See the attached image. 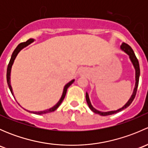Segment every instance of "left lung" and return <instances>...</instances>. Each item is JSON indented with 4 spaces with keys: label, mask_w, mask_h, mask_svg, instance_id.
<instances>
[{
    "label": "left lung",
    "mask_w": 148,
    "mask_h": 148,
    "mask_svg": "<svg viewBox=\"0 0 148 148\" xmlns=\"http://www.w3.org/2000/svg\"><path fill=\"white\" fill-rule=\"evenodd\" d=\"M120 49L123 51L125 53H126L129 56L131 62H132V65H133L134 68L135 69V88H134L133 92H132V96L130 97L129 100L127 101V102L122 107V108L118 109L117 110H113V111H109V112H101L99 111V110H96L93 106L92 105L90 102V99H89V95H88L87 92H86V102H87L88 106H89V109L92 110L93 112L96 113V114H99V115L102 116H107V115H111V114H116V113L122 111V110H125L126 109L127 107H129L131 103L132 102V101L134 100L135 97V95H136V92H137V89H138V83H139V78H140V65H139V62L138 59H137L136 56H135V53H134L133 50H132V48L130 47L128 44H125V43H122V45L120 46Z\"/></svg>",
    "instance_id": "left-lung-1"
}]
</instances>
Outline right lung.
Masks as SVG:
<instances>
[{"label":"right lung","instance_id":"right-lung-1","mask_svg":"<svg viewBox=\"0 0 148 148\" xmlns=\"http://www.w3.org/2000/svg\"><path fill=\"white\" fill-rule=\"evenodd\" d=\"M34 39H33V38H30V39H28L27 41H26V42H23V43H21V44H19L18 45L17 47L16 48V49H15V50L13 51V53H12V55H11V58H10V62H9V64H8V68H7L6 78H7V83H8V87H9L10 92H11L12 95H13V97H14V95H13V89H12L11 84H10V71H11L12 66H13V62H14V61H15V59H16V56H17L18 53L19 52H20L21 51L22 49H23V48L26 47V46L29 45V44H31V43L34 42ZM74 82V79H72V80H71V81H70L69 82L67 83L65 85L64 87L63 93H62V97H61L60 99H59V102L56 103V104H55V105L53 106V107H51V108H49V109H47V110H44V111H38V112L29 111V110H26V109H25V110H26V111L29 112L34 113V114H46V113L52 112L55 111V110H56V109H57L58 107H59V105H60V104H62V102H63L64 99V97H65V96H66V94L67 89H68V88L70 86H71V84H73V82ZM14 98H15V97H14ZM19 105H20V104H19Z\"/></svg>","mask_w":148,"mask_h":148}]
</instances>
